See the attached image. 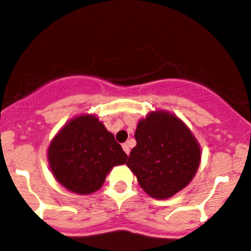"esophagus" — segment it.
Listing matches in <instances>:
<instances>
[{
	"instance_id": "obj_1",
	"label": "esophagus",
	"mask_w": 251,
	"mask_h": 251,
	"mask_svg": "<svg viewBox=\"0 0 251 251\" xmlns=\"http://www.w3.org/2000/svg\"><path fill=\"white\" fill-rule=\"evenodd\" d=\"M123 149H124V151L126 152V154L130 153V146H128V144H124Z\"/></svg>"
}]
</instances>
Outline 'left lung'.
Listing matches in <instances>:
<instances>
[{
	"label": "left lung",
	"mask_w": 251,
	"mask_h": 251,
	"mask_svg": "<svg viewBox=\"0 0 251 251\" xmlns=\"http://www.w3.org/2000/svg\"><path fill=\"white\" fill-rule=\"evenodd\" d=\"M135 139L137 145L126 165L149 196L170 198L192 181L200 166L201 149L177 116L151 112L139 123Z\"/></svg>",
	"instance_id": "left-lung-1"
}]
</instances>
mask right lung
I'll return each instance as SVG.
<instances>
[{"label":"right lung","mask_w":251,"mask_h":251,"mask_svg":"<svg viewBox=\"0 0 251 251\" xmlns=\"http://www.w3.org/2000/svg\"><path fill=\"white\" fill-rule=\"evenodd\" d=\"M48 160L62 186L74 193L90 194L102 186L114 166L126 162L127 154L95 116L83 115L53 139Z\"/></svg>","instance_id":"obj_1"}]
</instances>
